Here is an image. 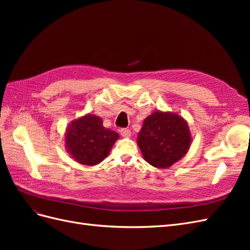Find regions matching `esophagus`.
Returning <instances> with one entry per match:
<instances>
[{"label": "esophagus", "mask_w": 250, "mask_h": 250, "mask_svg": "<svg viewBox=\"0 0 250 250\" xmlns=\"http://www.w3.org/2000/svg\"><path fill=\"white\" fill-rule=\"evenodd\" d=\"M120 133L123 138H130V135H131L130 130L127 129V128H122V129H120Z\"/></svg>", "instance_id": "1"}]
</instances>
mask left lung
<instances>
[{
  "mask_svg": "<svg viewBox=\"0 0 250 250\" xmlns=\"http://www.w3.org/2000/svg\"><path fill=\"white\" fill-rule=\"evenodd\" d=\"M137 143L144 160L166 169L188 153L192 137L188 122L178 113L157 110L144 120Z\"/></svg>",
  "mask_w": 250,
  "mask_h": 250,
  "instance_id": "8db88e82",
  "label": "left lung"
}]
</instances>
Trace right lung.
<instances>
[{"mask_svg": "<svg viewBox=\"0 0 250 250\" xmlns=\"http://www.w3.org/2000/svg\"><path fill=\"white\" fill-rule=\"evenodd\" d=\"M119 133L103 126L100 117L92 113L75 119L66 127L65 148L77 163L96 166L106 157Z\"/></svg>", "mask_w": 250, "mask_h": 250, "instance_id": "1", "label": "right lung"}]
</instances>
